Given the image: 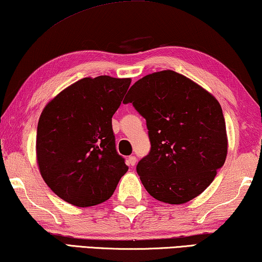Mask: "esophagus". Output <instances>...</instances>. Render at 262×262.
I'll list each match as a JSON object with an SVG mask.
<instances>
[{"instance_id": "esophagus-1", "label": "esophagus", "mask_w": 262, "mask_h": 262, "mask_svg": "<svg viewBox=\"0 0 262 262\" xmlns=\"http://www.w3.org/2000/svg\"><path fill=\"white\" fill-rule=\"evenodd\" d=\"M136 161H138V160H136V158H135L134 155H130L129 158L127 159V162H128V165H129V166H135Z\"/></svg>"}]
</instances>
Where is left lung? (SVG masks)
<instances>
[{
  "label": "left lung",
  "instance_id": "8db88e82",
  "mask_svg": "<svg viewBox=\"0 0 262 262\" xmlns=\"http://www.w3.org/2000/svg\"><path fill=\"white\" fill-rule=\"evenodd\" d=\"M124 103L147 121L150 151L136 171L148 193L170 205L200 195L224 166L228 150L219 101L182 74L161 70L136 81Z\"/></svg>",
  "mask_w": 262,
  "mask_h": 262
}]
</instances>
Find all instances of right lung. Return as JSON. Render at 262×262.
Returning <instances> with one entry per match:
<instances>
[{"label": "right lung", "instance_id": "obj_1", "mask_svg": "<svg viewBox=\"0 0 262 262\" xmlns=\"http://www.w3.org/2000/svg\"><path fill=\"white\" fill-rule=\"evenodd\" d=\"M130 82L129 77H84L58 93L42 111L37 166L49 188L68 204H102L128 170L115 149L112 118Z\"/></svg>", "mask_w": 262, "mask_h": 262}]
</instances>
